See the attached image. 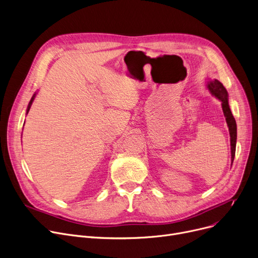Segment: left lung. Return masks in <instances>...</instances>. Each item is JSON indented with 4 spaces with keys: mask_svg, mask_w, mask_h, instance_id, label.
<instances>
[{
    "mask_svg": "<svg viewBox=\"0 0 258 258\" xmlns=\"http://www.w3.org/2000/svg\"><path fill=\"white\" fill-rule=\"evenodd\" d=\"M207 87L210 90L211 94L216 96L220 101H222V108L224 111V115L226 117L227 125L229 127V132H230L231 161L233 162V159L235 156V145H236V123L228 105V93H227V90L223 86V84L217 79L209 81Z\"/></svg>",
    "mask_w": 258,
    "mask_h": 258,
    "instance_id": "obj_1",
    "label": "left lung"
}]
</instances>
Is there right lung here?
<instances>
[{"instance_id": "right-lung-1", "label": "right lung", "mask_w": 258, "mask_h": 258, "mask_svg": "<svg viewBox=\"0 0 258 258\" xmlns=\"http://www.w3.org/2000/svg\"><path fill=\"white\" fill-rule=\"evenodd\" d=\"M34 98H35V95L32 97V99H31V101H30V103H29V105H28V109H27V113L29 112V110H30V107H31V105H32V102H33V100H34Z\"/></svg>"}]
</instances>
